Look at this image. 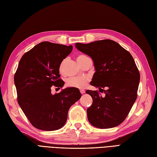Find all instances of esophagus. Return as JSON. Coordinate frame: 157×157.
I'll use <instances>...</instances> for the list:
<instances>
[{"label":"esophagus","instance_id":"1","mask_svg":"<svg viewBox=\"0 0 157 157\" xmlns=\"http://www.w3.org/2000/svg\"><path fill=\"white\" fill-rule=\"evenodd\" d=\"M80 92H81L82 94H84L85 93V90H80Z\"/></svg>","mask_w":157,"mask_h":157}]
</instances>
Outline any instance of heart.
I'll return each mask as SVG.
<instances>
[{
    "label": "heart",
    "mask_w": 157,
    "mask_h": 157,
    "mask_svg": "<svg viewBox=\"0 0 157 157\" xmlns=\"http://www.w3.org/2000/svg\"><path fill=\"white\" fill-rule=\"evenodd\" d=\"M84 56H79L78 57L77 60L82 59L85 58ZM63 67V63L60 65L59 70L60 71ZM89 81V78L87 77H71L67 79L66 80V86L70 87H75V88L82 89L86 87L87 83Z\"/></svg>",
    "instance_id": "heart-1"
}]
</instances>
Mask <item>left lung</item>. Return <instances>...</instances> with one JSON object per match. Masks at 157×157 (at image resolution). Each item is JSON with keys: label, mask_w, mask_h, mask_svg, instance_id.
Segmentation results:
<instances>
[{"label": "left lung", "mask_w": 157, "mask_h": 157, "mask_svg": "<svg viewBox=\"0 0 157 157\" xmlns=\"http://www.w3.org/2000/svg\"><path fill=\"white\" fill-rule=\"evenodd\" d=\"M75 47L92 57L96 72L90 84L105 94L103 98L98 90L86 91L93 100L87 109L89 122L99 128L118 126L127 117L137 98L140 73L132 56L110 39L88 44L78 43Z\"/></svg>", "instance_id": "8db88e82"}]
</instances>
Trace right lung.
Listing matches in <instances>:
<instances>
[{"instance_id":"right-lung-1","label":"right lung","mask_w":157,"mask_h":157,"mask_svg":"<svg viewBox=\"0 0 157 157\" xmlns=\"http://www.w3.org/2000/svg\"><path fill=\"white\" fill-rule=\"evenodd\" d=\"M72 45L43 41L25 53L14 76L17 101L31 124L39 130L52 131L66 122L68 110L82 95L68 87L53 95L51 87L60 89V64L70 55Z\"/></svg>"}]
</instances>
